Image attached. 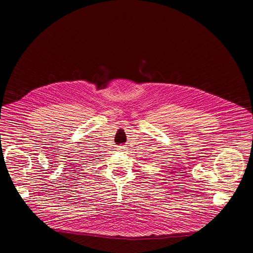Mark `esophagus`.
<instances>
[{
    "label": "esophagus",
    "mask_w": 253,
    "mask_h": 253,
    "mask_svg": "<svg viewBox=\"0 0 253 253\" xmlns=\"http://www.w3.org/2000/svg\"><path fill=\"white\" fill-rule=\"evenodd\" d=\"M124 149V147H120V150H123Z\"/></svg>",
    "instance_id": "obj_1"
}]
</instances>
